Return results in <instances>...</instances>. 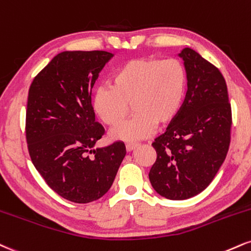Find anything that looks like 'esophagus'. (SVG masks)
<instances>
[{"instance_id":"1","label":"esophagus","mask_w":251,"mask_h":251,"mask_svg":"<svg viewBox=\"0 0 251 251\" xmlns=\"http://www.w3.org/2000/svg\"><path fill=\"white\" fill-rule=\"evenodd\" d=\"M137 147H138L137 144H127L126 145V151H127V152H132V151L137 149Z\"/></svg>"}]
</instances>
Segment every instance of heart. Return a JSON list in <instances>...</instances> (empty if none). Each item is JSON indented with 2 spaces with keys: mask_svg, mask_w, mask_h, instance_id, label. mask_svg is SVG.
Here are the masks:
<instances>
[{
  "mask_svg": "<svg viewBox=\"0 0 251 251\" xmlns=\"http://www.w3.org/2000/svg\"><path fill=\"white\" fill-rule=\"evenodd\" d=\"M188 75L179 59L137 58L113 75L111 87L92 95L93 113L105 125H119L131 105L133 118L110 132L112 140L135 143L152 135L156 125L166 126L179 114L185 100Z\"/></svg>",
  "mask_w": 251,
  "mask_h": 251,
  "instance_id": "b5f03b06",
  "label": "heart"
}]
</instances>
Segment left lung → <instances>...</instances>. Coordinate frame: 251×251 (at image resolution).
Wrapping results in <instances>:
<instances>
[{
  "label": "left lung",
  "instance_id": "obj_1",
  "mask_svg": "<svg viewBox=\"0 0 251 251\" xmlns=\"http://www.w3.org/2000/svg\"><path fill=\"white\" fill-rule=\"evenodd\" d=\"M179 57L188 90L179 114L152 144L156 160L149 174L154 191L168 200H186L204 191L230 144L231 107L222 74L191 48Z\"/></svg>",
  "mask_w": 251,
  "mask_h": 251
}]
</instances>
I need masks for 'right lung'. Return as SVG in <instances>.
Wrapping results in <instances>:
<instances>
[{"mask_svg":"<svg viewBox=\"0 0 251 251\" xmlns=\"http://www.w3.org/2000/svg\"><path fill=\"white\" fill-rule=\"evenodd\" d=\"M112 57L100 50L60 52L29 89L25 133L30 158L52 191L76 203L106 194L126 154L122 141L93 149L104 128L91 107L92 87Z\"/></svg>","mask_w":251,"mask_h":251,"instance_id":"right-lung-1","label":"right lung"}]
</instances>
